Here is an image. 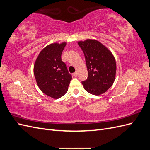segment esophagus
<instances>
[{
    "label": "esophagus",
    "instance_id": "34e87169",
    "mask_svg": "<svg viewBox=\"0 0 150 150\" xmlns=\"http://www.w3.org/2000/svg\"><path fill=\"white\" fill-rule=\"evenodd\" d=\"M78 72H74V73L73 74H72V76H73L74 77H77V76H78Z\"/></svg>",
    "mask_w": 150,
    "mask_h": 150
}]
</instances>
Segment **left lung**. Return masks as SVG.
<instances>
[{"label":"left lung","instance_id":"obj_1","mask_svg":"<svg viewBox=\"0 0 150 150\" xmlns=\"http://www.w3.org/2000/svg\"><path fill=\"white\" fill-rule=\"evenodd\" d=\"M84 54L88 77L83 81L84 89L94 95L102 94L115 80L116 64L114 56L105 46L94 39L79 41Z\"/></svg>","mask_w":150,"mask_h":150}]
</instances>
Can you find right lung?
I'll return each mask as SVG.
<instances>
[{"label":"right lung","mask_w":150,"mask_h":150,"mask_svg":"<svg viewBox=\"0 0 150 150\" xmlns=\"http://www.w3.org/2000/svg\"><path fill=\"white\" fill-rule=\"evenodd\" d=\"M66 45L52 43L40 52L34 66V74L41 91L54 99L66 93L72 76L67 71L61 54Z\"/></svg>","instance_id":"right-lung-1"}]
</instances>
